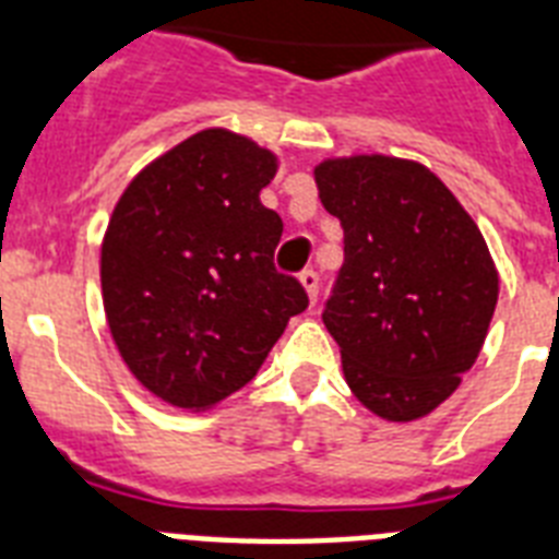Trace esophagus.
Here are the masks:
<instances>
[{
    "instance_id": "1",
    "label": "esophagus",
    "mask_w": 559,
    "mask_h": 559,
    "mask_svg": "<svg viewBox=\"0 0 559 559\" xmlns=\"http://www.w3.org/2000/svg\"><path fill=\"white\" fill-rule=\"evenodd\" d=\"M298 281H301V287H305L310 305H316V298H319V275H316L313 270H305L298 275Z\"/></svg>"
}]
</instances>
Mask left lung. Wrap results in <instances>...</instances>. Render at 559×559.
I'll list each match as a JSON object with an SVG mask.
<instances>
[{
  "mask_svg": "<svg viewBox=\"0 0 559 559\" xmlns=\"http://www.w3.org/2000/svg\"><path fill=\"white\" fill-rule=\"evenodd\" d=\"M345 231V263L324 307L354 397L408 424L441 406L485 345L499 272L476 219L432 170L359 153L313 170Z\"/></svg>",
  "mask_w": 559,
  "mask_h": 559,
  "instance_id": "obj_1",
  "label": "left lung"
}]
</instances>
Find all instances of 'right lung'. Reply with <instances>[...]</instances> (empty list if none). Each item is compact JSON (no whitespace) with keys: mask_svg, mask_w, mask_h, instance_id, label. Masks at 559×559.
<instances>
[{"mask_svg":"<svg viewBox=\"0 0 559 559\" xmlns=\"http://www.w3.org/2000/svg\"><path fill=\"white\" fill-rule=\"evenodd\" d=\"M278 156L209 127L144 165L100 243V298L118 354L170 406L205 412L252 380L307 307L275 272L284 223L261 202Z\"/></svg>","mask_w":559,"mask_h":559,"instance_id":"1","label":"right lung"}]
</instances>
